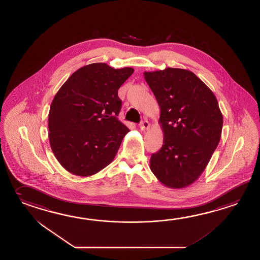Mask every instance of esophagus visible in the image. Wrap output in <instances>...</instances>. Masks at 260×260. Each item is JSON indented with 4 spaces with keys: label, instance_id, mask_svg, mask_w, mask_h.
Returning a JSON list of instances; mask_svg holds the SVG:
<instances>
[{
    "label": "esophagus",
    "instance_id": "1",
    "mask_svg": "<svg viewBox=\"0 0 260 260\" xmlns=\"http://www.w3.org/2000/svg\"><path fill=\"white\" fill-rule=\"evenodd\" d=\"M149 126H150V124L148 122V120H143L142 122H140V129L143 130V131L148 130Z\"/></svg>",
    "mask_w": 260,
    "mask_h": 260
}]
</instances>
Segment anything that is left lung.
<instances>
[{
  "instance_id": "8db88e82",
  "label": "left lung",
  "mask_w": 260,
  "mask_h": 260,
  "mask_svg": "<svg viewBox=\"0 0 260 260\" xmlns=\"http://www.w3.org/2000/svg\"><path fill=\"white\" fill-rule=\"evenodd\" d=\"M160 109L163 144L150 170L170 188L199 179L218 147L223 117L213 92L193 72L181 68L145 72Z\"/></svg>"
}]
</instances>
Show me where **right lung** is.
<instances>
[{"label": "right lung", "instance_id": "1", "mask_svg": "<svg viewBox=\"0 0 260 260\" xmlns=\"http://www.w3.org/2000/svg\"><path fill=\"white\" fill-rule=\"evenodd\" d=\"M134 73L104 62L79 68L51 102L48 126L51 150L61 166L77 176H91L112 162L129 132L117 117L118 89Z\"/></svg>", "mask_w": 260, "mask_h": 260}]
</instances>
